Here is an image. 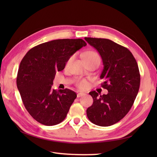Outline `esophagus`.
Masks as SVG:
<instances>
[{
  "mask_svg": "<svg viewBox=\"0 0 157 157\" xmlns=\"http://www.w3.org/2000/svg\"><path fill=\"white\" fill-rule=\"evenodd\" d=\"M84 95H85L84 93H83V92H79V93H78V94H77V97H78V98L82 97V96H84Z\"/></svg>",
  "mask_w": 157,
  "mask_h": 157,
  "instance_id": "34e87169",
  "label": "esophagus"
}]
</instances>
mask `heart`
I'll return each instance as SVG.
<instances>
[{
  "label": "heart",
  "instance_id": "1",
  "mask_svg": "<svg viewBox=\"0 0 157 157\" xmlns=\"http://www.w3.org/2000/svg\"><path fill=\"white\" fill-rule=\"evenodd\" d=\"M84 59L86 60V61H100V56L97 54V53L93 51H90L86 52L84 56ZM73 59H74V56H71L70 57L68 61H67L66 63V66H69L71 64V63L73 62ZM77 86H78L79 88L81 89H84L88 86V82L86 80V79H81V80H79L77 82Z\"/></svg>",
  "mask_w": 157,
  "mask_h": 157
}]
</instances>
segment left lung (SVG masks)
I'll list each match as a JSON object with an SVG mask.
<instances>
[{"instance_id": "obj_1", "label": "left lung", "mask_w": 157, "mask_h": 157, "mask_svg": "<svg viewBox=\"0 0 157 157\" xmlns=\"http://www.w3.org/2000/svg\"><path fill=\"white\" fill-rule=\"evenodd\" d=\"M101 55L104 65L101 79L102 87L107 94L89 92L93 104L86 110L90 121L95 125L106 127L122 119L129 112L137 96L140 84L138 66L129 50L105 38H84Z\"/></svg>"}]
</instances>
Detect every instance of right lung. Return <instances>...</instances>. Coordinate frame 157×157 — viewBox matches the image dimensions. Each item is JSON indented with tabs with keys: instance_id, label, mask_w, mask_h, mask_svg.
<instances>
[{
	"instance_id": "1",
	"label": "right lung",
	"mask_w": 157,
	"mask_h": 157,
	"mask_svg": "<svg viewBox=\"0 0 157 157\" xmlns=\"http://www.w3.org/2000/svg\"><path fill=\"white\" fill-rule=\"evenodd\" d=\"M86 43L82 39H59L31 48L20 63L17 86L30 115L43 125L59 124L66 117L77 94L69 89H52L56 71Z\"/></svg>"
}]
</instances>
